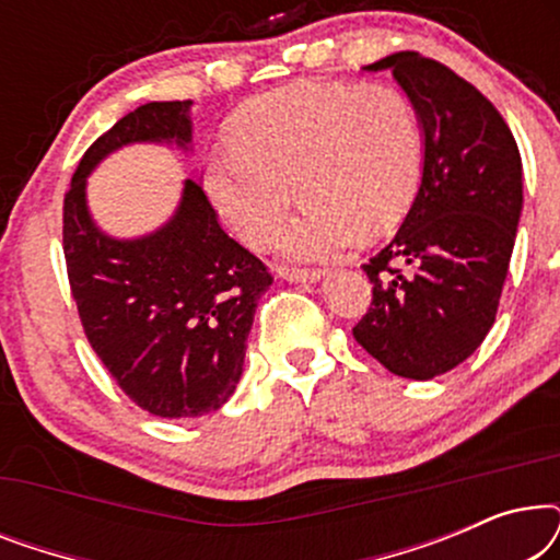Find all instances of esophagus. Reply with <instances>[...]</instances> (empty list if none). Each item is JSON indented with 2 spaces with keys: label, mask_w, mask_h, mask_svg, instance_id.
Masks as SVG:
<instances>
[{
  "label": "esophagus",
  "mask_w": 560,
  "mask_h": 560,
  "mask_svg": "<svg viewBox=\"0 0 560 560\" xmlns=\"http://www.w3.org/2000/svg\"><path fill=\"white\" fill-rule=\"evenodd\" d=\"M278 275L288 282H320L326 272L320 270H305V267H280Z\"/></svg>",
  "instance_id": "34e87169"
}]
</instances>
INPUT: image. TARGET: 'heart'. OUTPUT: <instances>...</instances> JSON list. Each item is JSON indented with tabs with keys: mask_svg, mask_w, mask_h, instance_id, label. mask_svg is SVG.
<instances>
[{
	"mask_svg": "<svg viewBox=\"0 0 560 560\" xmlns=\"http://www.w3.org/2000/svg\"><path fill=\"white\" fill-rule=\"evenodd\" d=\"M420 167L423 137L400 91L305 81L242 106L232 144L206 158L203 186L255 249L280 232L298 194L303 211L278 252L318 262L393 226L416 198Z\"/></svg>",
	"mask_w": 560,
	"mask_h": 560,
	"instance_id": "1",
	"label": "heart"
}]
</instances>
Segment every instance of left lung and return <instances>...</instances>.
<instances>
[{"label":"left lung","instance_id":"left-lung-1","mask_svg":"<svg viewBox=\"0 0 560 560\" xmlns=\"http://www.w3.org/2000/svg\"><path fill=\"white\" fill-rule=\"evenodd\" d=\"M393 71L416 109L423 167L393 242L362 265L372 305L354 339L397 377L433 380L494 324L523 213V160L492 102L439 60L402 50Z\"/></svg>","mask_w":560,"mask_h":560}]
</instances>
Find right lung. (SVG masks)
Masks as SVG:
<instances>
[{
	"mask_svg": "<svg viewBox=\"0 0 560 560\" xmlns=\"http://www.w3.org/2000/svg\"><path fill=\"white\" fill-rule=\"evenodd\" d=\"M194 102H150L86 150L63 201V252L86 339L117 385L160 418H201L234 395L259 298L272 285L259 259L219 226L196 180L173 217L119 240L91 217L86 186L127 144L194 142Z\"/></svg>",
	"mask_w": 560,
	"mask_h": 560,
	"instance_id": "obj_1",
	"label": "right lung"
}]
</instances>
